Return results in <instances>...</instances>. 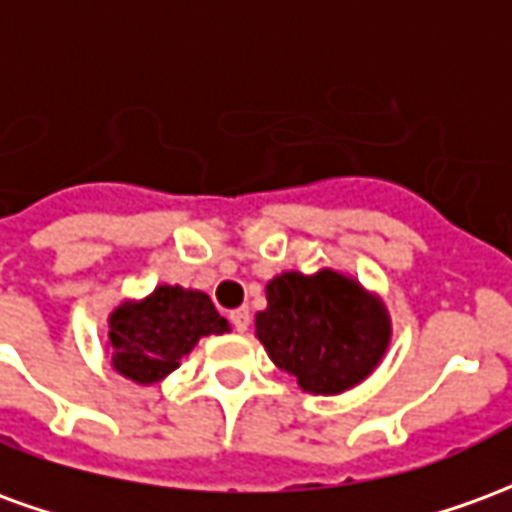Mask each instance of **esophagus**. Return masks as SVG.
I'll return each instance as SVG.
<instances>
[{
	"instance_id": "obj_1",
	"label": "esophagus",
	"mask_w": 512,
	"mask_h": 512,
	"mask_svg": "<svg viewBox=\"0 0 512 512\" xmlns=\"http://www.w3.org/2000/svg\"><path fill=\"white\" fill-rule=\"evenodd\" d=\"M249 321H252L249 307H238V310L230 312V323H233L235 332H246V329H249Z\"/></svg>"
}]
</instances>
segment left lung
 I'll return each instance as SVG.
<instances>
[{"label": "left lung", "instance_id": "1", "mask_svg": "<svg viewBox=\"0 0 512 512\" xmlns=\"http://www.w3.org/2000/svg\"><path fill=\"white\" fill-rule=\"evenodd\" d=\"M257 340L304 392L340 395L365 381L389 345L384 304L359 282L323 268L315 277L288 271L266 285Z\"/></svg>", "mask_w": 512, "mask_h": 512}]
</instances>
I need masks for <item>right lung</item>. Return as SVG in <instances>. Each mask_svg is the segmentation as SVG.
I'll return each instance as SVG.
<instances>
[{"label":"right lung","mask_w":512,"mask_h":512,"mask_svg":"<svg viewBox=\"0 0 512 512\" xmlns=\"http://www.w3.org/2000/svg\"><path fill=\"white\" fill-rule=\"evenodd\" d=\"M230 332L200 290L161 285L145 301H126L109 318L112 367L136 384L169 376L200 337Z\"/></svg>","instance_id":"obj_1"}]
</instances>
